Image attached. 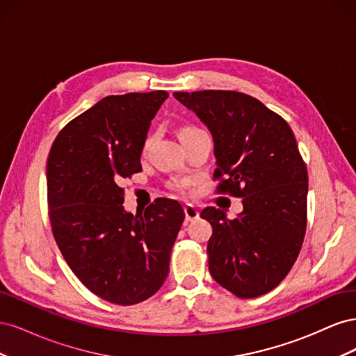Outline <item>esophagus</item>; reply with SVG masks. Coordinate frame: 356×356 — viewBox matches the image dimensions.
<instances>
[{
	"label": "esophagus",
	"mask_w": 356,
	"mask_h": 356,
	"mask_svg": "<svg viewBox=\"0 0 356 356\" xmlns=\"http://www.w3.org/2000/svg\"><path fill=\"white\" fill-rule=\"evenodd\" d=\"M184 212H186V220L187 221H193L199 217V211L196 207H193V204H186L184 207Z\"/></svg>",
	"instance_id": "esophagus-1"
}]
</instances>
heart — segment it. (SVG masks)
<instances>
[{
	"label": "heart",
	"mask_w": 356,
	"mask_h": 356,
	"mask_svg": "<svg viewBox=\"0 0 356 356\" xmlns=\"http://www.w3.org/2000/svg\"><path fill=\"white\" fill-rule=\"evenodd\" d=\"M199 132H203V131H202L200 127H197V126H184L179 131V136H181V139H184V138H188V136L195 135V134H199ZM153 139H154L153 135H147V138L144 139V144H143V154H145L148 149H149V147H152ZM170 187L174 188L175 191H179V193L184 191V184H182V182H179V181L172 182Z\"/></svg>",
	"instance_id": "1"
}]
</instances>
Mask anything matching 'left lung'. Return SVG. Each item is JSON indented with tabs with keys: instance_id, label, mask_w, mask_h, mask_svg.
<instances>
[{
	"instance_id": "left-lung-1",
	"label": "left lung",
	"mask_w": 356,
	"mask_h": 356,
	"mask_svg": "<svg viewBox=\"0 0 356 356\" xmlns=\"http://www.w3.org/2000/svg\"><path fill=\"white\" fill-rule=\"evenodd\" d=\"M209 127L218 195L241 197L243 211L204 208L211 222L212 277L239 298L260 297L294 266L307 225V168L289 124L264 104L234 90L175 92Z\"/></svg>"
}]
</instances>
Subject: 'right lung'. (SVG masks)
Returning a JSON list of instances; mask_svg holds the SVG:
<instances>
[{
  "label": "right lung",
  "mask_w": 356,
  "mask_h": 356,
  "mask_svg": "<svg viewBox=\"0 0 356 356\" xmlns=\"http://www.w3.org/2000/svg\"><path fill=\"white\" fill-rule=\"evenodd\" d=\"M168 96H106L62 129L47 157L55 241L81 284L114 305H136L157 293L186 218L181 204L165 197L138 215L123 208L120 184L143 170L144 139Z\"/></svg>",
  "instance_id": "1"
}]
</instances>
